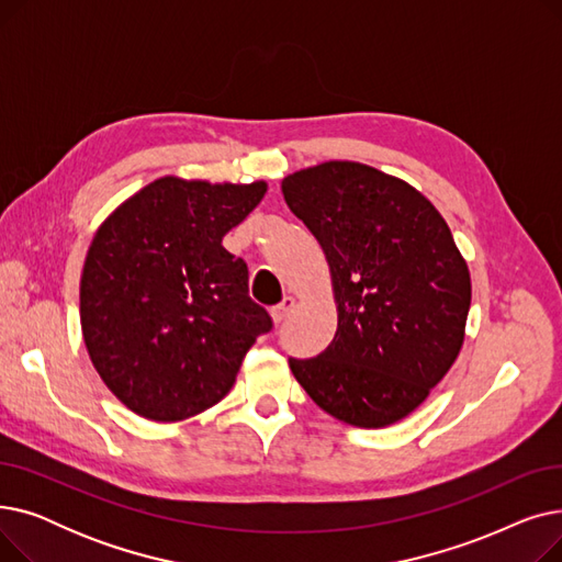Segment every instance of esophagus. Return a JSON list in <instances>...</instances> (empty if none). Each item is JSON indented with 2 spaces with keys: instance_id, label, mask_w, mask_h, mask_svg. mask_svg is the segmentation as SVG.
Wrapping results in <instances>:
<instances>
[{
  "instance_id": "esophagus-1",
  "label": "esophagus",
  "mask_w": 562,
  "mask_h": 562,
  "mask_svg": "<svg viewBox=\"0 0 562 562\" xmlns=\"http://www.w3.org/2000/svg\"><path fill=\"white\" fill-rule=\"evenodd\" d=\"M293 307H296V299H291V296H286L280 305H276L273 310H271V316H273V321L276 323H282L291 312H293Z\"/></svg>"
}]
</instances>
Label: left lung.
<instances>
[{"label":"left lung","instance_id":"obj_1","mask_svg":"<svg viewBox=\"0 0 562 562\" xmlns=\"http://www.w3.org/2000/svg\"><path fill=\"white\" fill-rule=\"evenodd\" d=\"M282 193L326 252L339 318L321 356L289 360L293 375L344 424L405 419L464 341L471 278L447 221L415 187L358 161L286 175Z\"/></svg>","mask_w":562,"mask_h":562}]
</instances>
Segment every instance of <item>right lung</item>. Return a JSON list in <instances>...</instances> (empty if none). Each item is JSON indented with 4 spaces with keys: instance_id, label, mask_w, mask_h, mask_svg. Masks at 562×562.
<instances>
[{
    "instance_id": "right-lung-1",
    "label": "right lung",
    "mask_w": 562,
    "mask_h": 562,
    "mask_svg": "<svg viewBox=\"0 0 562 562\" xmlns=\"http://www.w3.org/2000/svg\"><path fill=\"white\" fill-rule=\"evenodd\" d=\"M266 182L159 177L98 227L79 284L88 356L138 417L182 422L216 405L259 335L273 328L248 296V266L223 248Z\"/></svg>"
}]
</instances>
